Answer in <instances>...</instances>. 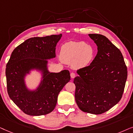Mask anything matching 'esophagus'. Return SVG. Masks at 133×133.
I'll use <instances>...</instances> for the list:
<instances>
[{
  "label": "esophagus",
  "mask_w": 133,
  "mask_h": 133,
  "mask_svg": "<svg viewBox=\"0 0 133 133\" xmlns=\"http://www.w3.org/2000/svg\"><path fill=\"white\" fill-rule=\"evenodd\" d=\"M70 77H71L72 78H74L75 77V73H74V72H72V73L70 74Z\"/></svg>",
  "instance_id": "1"
}]
</instances>
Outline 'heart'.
Segmentation results:
<instances>
[{
  "label": "heart",
  "instance_id": "b5f03b06",
  "mask_svg": "<svg viewBox=\"0 0 133 133\" xmlns=\"http://www.w3.org/2000/svg\"><path fill=\"white\" fill-rule=\"evenodd\" d=\"M95 50L91 44L85 42L69 41L61 47L60 58L63 63L71 64L75 69L88 66L92 61Z\"/></svg>",
  "mask_w": 133,
  "mask_h": 133
}]
</instances>
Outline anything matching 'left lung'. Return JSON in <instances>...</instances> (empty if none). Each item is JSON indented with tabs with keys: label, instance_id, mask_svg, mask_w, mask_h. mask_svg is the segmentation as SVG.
<instances>
[{
	"label": "left lung",
	"instance_id": "1",
	"mask_svg": "<svg viewBox=\"0 0 133 133\" xmlns=\"http://www.w3.org/2000/svg\"><path fill=\"white\" fill-rule=\"evenodd\" d=\"M97 46L91 64L77 70L75 98L83 112L101 114L121 99L127 79V68L119 49L107 37L89 34Z\"/></svg>",
	"mask_w": 133,
	"mask_h": 133
}]
</instances>
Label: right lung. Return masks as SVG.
<instances>
[{"label":"right lung","instance_id":"1","mask_svg":"<svg viewBox=\"0 0 133 133\" xmlns=\"http://www.w3.org/2000/svg\"><path fill=\"white\" fill-rule=\"evenodd\" d=\"M61 37L60 34L28 39L13 51L6 64L9 97L26 114L38 116L52 112L59 92L70 81L68 70L55 73L48 69V60L55 58L56 44ZM35 70L42 77L38 86L31 90L26 86L25 78Z\"/></svg>","mask_w":133,"mask_h":133}]
</instances>
